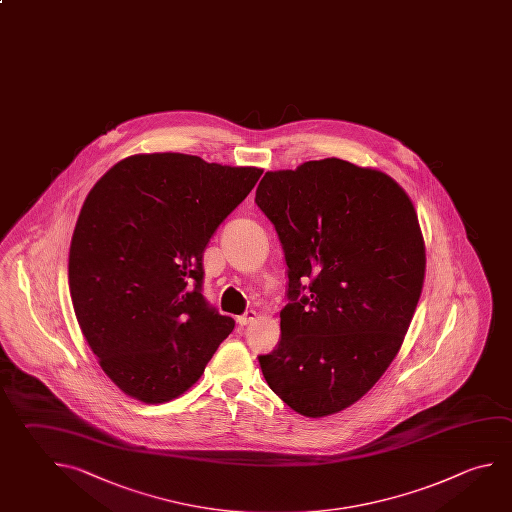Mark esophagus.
<instances>
[{
    "mask_svg": "<svg viewBox=\"0 0 512 512\" xmlns=\"http://www.w3.org/2000/svg\"><path fill=\"white\" fill-rule=\"evenodd\" d=\"M255 318H257V313H255V311H246V313L241 314V316H237V323L244 327V325L252 323Z\"/></svg>",
    "mask_w": 512,
    "mask_h": 512,
    "instance_id": "obj_1",
    "label": "esophagus"
}]
</instances>
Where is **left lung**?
<instances>
[{
    "label": "left lung",
    "instance_id": "obj_1",
    "mask_svg": "<svg viewBox=\"0 0 512 512\" xmlns=\"http://www.w3.org/2000/svg\"><path fill=\"white\" fill-rule=\"evenodd\" d=\"M255 203L282 244L289 300L264 379L305 417L341 412L390 367L421 298L415 208L385 172L338 158L266 172Z\"/></svg>",
    "mask_w": 512,
    "mask_h": 512
}]
</instances>
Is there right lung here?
Returning a JSON list of instances; mask_svg holds the SVG:
<instances>
[{
  "mask_svg": "<svg viewBox=\"0 0 512 512\" xmlns=\"http://www.w3.org/2000/svg\"><path fill=\"white\" fill-rule=\"evenodd\" d=\"M260 174L190 154H135L90 190L73 230L70 293L84 338L124 394L176 399L234 331L201 293L203 252Z\"/></svg>",
  "mask_w": 512,
  "mask_h": 512,
  "instance_id": "obj_1",
  "label": "right lung"
}]
</instances>
